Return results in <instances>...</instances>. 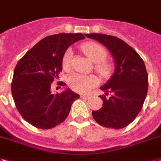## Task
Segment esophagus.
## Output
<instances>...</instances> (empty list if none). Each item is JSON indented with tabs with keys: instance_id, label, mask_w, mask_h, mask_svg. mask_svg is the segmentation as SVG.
Segmentation results:
<instances>
[{
	"instance_id": "34e87169",
	"label": "esophagus",
	"mask_w": 161,
	"mask_h": 161,
	"mask_svg": "<svg viewBox=\"0 0 161 161\" xmlns=\"http://www.w3.org/2000/svg\"><path fill=\"white\" fill-rule=\"evenodd\" d=\"M80 97H81V98H84V99H87L88 97H89L88 95H84V94H81Z\"/></svg>"
}]
</instances>
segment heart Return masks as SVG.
Wrapping results in <instances>:
<instances>
[{
  "label": "heart",
  "instance_id": "obj_1",
  "mask_svg": "<svg viewBox=\"0 0 161 161\" xmlns=\"http://www.w3.org/2000/svg\"><path fill=\"white\" fill-rule=\"evenodd\" d=\"M82 50L85 55L95 64V69L102 77L108 78L112 74V65L111 63L105 61L108 53L106 49L100 44L94 42H87L82 45ZM73 51L68 49L63 54V69L69 71L72 67ZM99 81L94 75H83V74H72L68 78V83L72 89L78 92H87L91 88L96 87Z\"/></svg>",
  "mask_w": 161,
  "mask_h": 161
}]
</instances>
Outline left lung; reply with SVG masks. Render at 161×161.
I'll return each instance as SVG.
<instances>
[{"label":"left lung","mask_w":161,"mask_h":161,"mask_svg":"<svg viewBox=\"0 0 161 161\" xmlns=\"http://www.w3.org/2000/svg\"><path fill=\"white\" fill-rule=\"evenodd\" d=\"M110 51L115 62L114 74L101 87L103 104L92 111L94 120L101 126L121 129L131 123L142 110L148 91V75L144 61L136 51L119 38L103 34H86ZM109 94L110 97L107 98Z\"/></svg>","instance_id":"8db88e82"}]
</instances>
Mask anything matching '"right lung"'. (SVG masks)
Masks as SVG:
<instances>
[{
  "label": "right lung",
  "mask_w": 161,
  "mask_h": 161,
  "mask_svg": "<svg viewBox=\"0 0 161 161\" xmlns=\"http://www.w3.org/2000/svg\"><path fill=\"white\" fill-rule=\"evenodd\" d=\"M83 34H56L44 38L17 63L11 92L17 110L27 122L40 129L62 123L79 95L67 88L51 92V83L62 71V57L72 44L84 39ZM63 83L61 86H65Z\"/></svg>",
  "instance_id": "obj_1"
}]
</instances>
